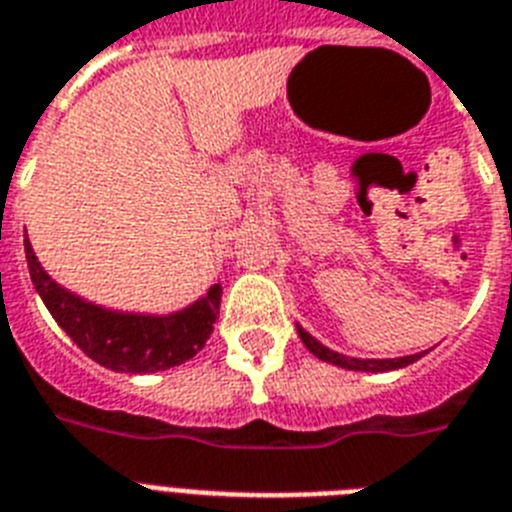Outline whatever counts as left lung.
Returning a JSON list of instances; mask_svg holds the SVG:
<instances>
[{"label": "left lung", "mask_w": 512, "mask_h": 512, "mask_svg": "<svg viewBox=\"0 0 512 512\" xmlns=\"http://www.w3.org/2000/svg\"><path fill=\"white\" fill-rule=\"evenodd\" d=\"M298 329V337L303 340V345L308 348V353H314L319 361H327L332 366H340V369H348V371H369V374H382V371H395V369H405V366H411L416 363L418 358L426 356L429 350H421V353H413V356H400V358H353V356H345V353H337V350L327 348L322 342L316 340L314 335H308L306 329L301 324H295Z\"/></svg>", "instance_id": "8db88e82"}]
</instances>
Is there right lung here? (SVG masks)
<instances>
[{
  "instance_id": "1",
  "label": "right lung",
  "mask_w": 512,
  "mask_h": 512,
  "mask_svg": "<svg viewBox=\"0 0 512 512\" xmlns=\"http://www.w3.org/2000/svg\"><path fill=\"white\" fill-rule=\"evenodd\" d=\"M25 259L36 293L41 295L54 322L65 329L88 358L117 374H154L175 369L204 350L217 324L222 301L219 282L185 308L170 314H141L99 306L59 285L36 259L28 235Z\"/></svg>"
}]
</instances>
